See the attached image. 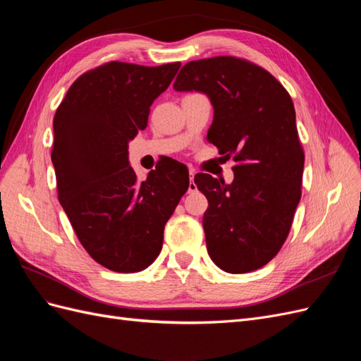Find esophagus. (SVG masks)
<instances>
[{
  "mask_svg": "<svg viewBox=\"0 0 361 361\" xmlns=\"http://www.w3.org/2000/svg\"><path fill=\"white\" fill-rule=\"evenodd\" d=\"M194 170H190V185H188V192H195L197 191V185L194 183Z\"/></svg>",
  "mask_w": 361,
  "mask_h": 361,
  "instance_id": "esophagus-1",
  "label": "esophagus"
}]
</instances>
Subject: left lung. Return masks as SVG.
I'll use <instances>...</instances> for the list:
<instances>
[{"mask_svg":"<svg viewBox=\"0 0 361 361\" xmlns=\"http://www.w3.org/2000/svg\"><path fill=\"white\" fill-rule=\"evenodd\" d=\"M173 89L207 94L214 120L206 138L235 161L232 183L194 176L209 203L207 253L231 274L259 269L285 244L301 199L304 150L290 94L264 68L232 56L187 63Z\"/></svg>","mask_w":361,"mask_h":361,"instance_id":"1","label":"left lung"}]
</instances>
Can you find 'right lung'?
Instances as JSON below:
<instances>
[{"label": "right lung", "instance_id": "right-lung-1", "mask_svg": "<svg viewBox=\"0 0 361 361\" xmlns=\"http://www.w3.org/2000/svg\"><path fill=\"white\" fill-rule=\"evenodd\" d=\"M179 68L108 61L78 76L54 116L59 200L87 253L116 272L154 264L164 226L188 190L183 164L162 161L138 182L128 159V143L146 129L150 105Z\"/></svg>", "mask_w": 361, "mask_h": 361}]
</instances>
